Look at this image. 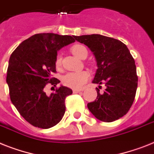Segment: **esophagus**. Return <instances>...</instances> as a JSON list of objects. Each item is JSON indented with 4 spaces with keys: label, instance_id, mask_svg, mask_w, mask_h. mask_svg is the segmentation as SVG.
I'll list each match as a JSON object with an SVG mask.
<instances>
[{
    "label": "esophagus",
    "instance_id": "obj_1",
    "mask_svg": "<svg viewBox=\"0 0 154 154\" xmlns=\"http://www.w3.org/2000/svg\"><path fill=\"white\" fill-rule=\"evenodd\" d=\"M82 90H80V89H73V93H78V92H81Z\"/></svg>",
    "mask_w": 154,
    "mask_h": 154
}]
</instances>
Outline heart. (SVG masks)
I'll use <instances>...</instances> for the list:
<instances>
[{
    "label": "heart",
    "instance_id": "1",
    "mask_svg": "<svg viewBox=\"0 0 154 154\" xmlns=\"http://www.w3.org/2000/svg\"><path fill=\"white\" fill-rule=\"evenodd\" d=\"M72 53L79 58H83L85 56L88 55V51L82 45H75L71 48ZM62 64V55L57 54L56 57V66H60ZM90 74L87 71L80 72H69L65 74L62 77V82L66 86L74 89H80L83 87L85 84L88 81Z\"/></svg>",
    "mask_w": 154,
    "mask_h": 154
}]
</instances>
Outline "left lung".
Returning a JSON list of instances; mask_svg holds the SVG:
<instances>
[{
	"mask_svg": "<svg viewBox=\"0 0 154 154\" xmlns=\"http://www.w3.org/2000/svg\"><path fill=\"white\" fill-rule=\"evenodd\" d=\"M75 38L86 45L96 58L97 69L92 83L106 86L102 93L97 88V100L88 103V110L99 120H117L128 112L135 97L138 76L133 57L127 46L116 38L98 34Z\"/></svg>",
	"mask_w": 154,
	"mask_h": 154,
	"instance_id": "left-lung-1",
	"label": "left lung"
}]
</instances>
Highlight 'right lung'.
<instances>
[{"mask_svg":"<svg viewBox=\"0 0 154 154\" xmlns=\"http://www.w3.org/2000/svg\"><path fill=\"white\" fill-rule=\"evenodd\" d=\"M75 35L36 34L19 45L10 56L6 82L10 99L20 114L34 127L48 129L61 121L65 100L73 93L61 85L50 96L43 88L47 84L60 83L52 78L56 72L57 51L75 42Z\"/></svg>","mask_w":154,"mask_h":154,"instance_id":"1","label":"right lung"}]
</instances>
